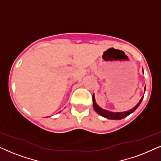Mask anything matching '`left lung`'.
<instances>
[{
	"label": "left lung",
	"instance_id": "left-lung-1",
	"mask_svg": "<svg viewBox=\"0 0 161 161\" xmlns=\"http://www.w3.org/2000/svg\"><path fill=\"white\" fill-rule=\"evenodd\" d=\"M143 73H144V72H143ZM145 90H146V86H145L144 87V91ZM143 98H144V96L142 97L138 104L136 105L135 107L133 108L132 109L129 110V111H127L125 112H111V111H107V110L101 108L96 103L95 98H94V94L93 96H92V100H93V107H94V111H95L98 114H100V116H103V117L108 119H114V120L122 119L127 117V116H129L130 114L135 111L137 109V108L139 106V105L141 104V103H142Z\"/></svg>",
	"mask_w": 161,
	"mask_h": 161
}]
</instances>
